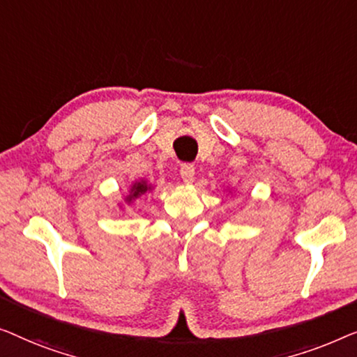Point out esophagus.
<instances>
[{"label": "esophagus", "instance_id": "1", "mask_svg": "<svg viewBox=\"0 0 357 357\" xmlns=\"http://www.w3.org/2000/svg\"><path fill=\"white\" fill-rule=\"evenodd\" d=\"M179 174H181V178H183L184 183H188V184L192 183L194 174H195V167L190 163H183L179 168Z\"/></svg>", "mask_w": 357, "mask_h": 357}]
</instances>
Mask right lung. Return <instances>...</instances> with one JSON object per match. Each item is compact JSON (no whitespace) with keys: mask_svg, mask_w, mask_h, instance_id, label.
Returning <instances> with one entry per match:
<instances>
[{"mask_svg":"<svg viewBox=\"0 0 357 357\" xmlns=\"http://www.w3.org/2000/svg\"><path fill=\"white\" fill-rule=\"evenodd\" d=\"M149 189H150V185H147L145 183H135V184L132 185V189H130V195L128 197V200L134 199V197H139L140 194L147 192Z\"/></svg>","mask_w":357,"mask_h":357,"instance_id":"obj_1","label":"right lung"}]
</instances>
